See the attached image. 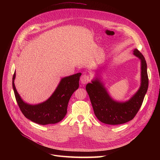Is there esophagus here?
<instances>
[{"instance_id": "obj_1", "label": "esophagus", "mask_w": 160, "mask_h": 160, "mask_svg": "<svg viewBox=\"0 0 160 160\" xmlns=\"http://www.w3.org/2000/svg\"><path fill=\"white\" fill-rule=\"evenodd\" d=\"M80 81L82 84H86L90 81V77L88 75H83L80 78Z\"/></svg>"}]
</instances>
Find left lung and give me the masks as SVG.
<instances>
[{
    "label": "left lung",
    "instance_id": "8db88e82",
    "mask_svg": "<svg viewBox=\"0 0 160 160\" xmlns=\"http://www.w3.org/2000/svg\"><path fill=\"white\" fill-rule=\"evenodd\" d=\"M133 54L141 60V82L138 90L128 101L119 102L114 100L108 92L99 76H96L91 83L86 85L85 88L95 115L100 122L104 123L120 125L132 120L142 104L148 88L147 64L144 57L138 49H134ZM98 75L99 73L97 76Z\"/></svg>",
    "mask_w": 160,
    "mask_h": 160
}]
</instances>
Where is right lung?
<instances>
[{"instance_id": "obj_1", "label": "right lung", "mask_w": 160, "mask_h": 160, "mask_svg": "<svg viewBox=\"0 0 160 160\" xmlns=\"http://www.w3.org/2000/svg\"><path fill=\"white\" fill-rule=\"evenodd\" d=\"M81 73L61 78L51 96L37 104H30L23 101L18 93L14 85L16 72L12 77V87L17 103L24 116L30 120L42 125L54 124L66 116L71 96L79 87Z\"/></svg>"}]
</instances>
